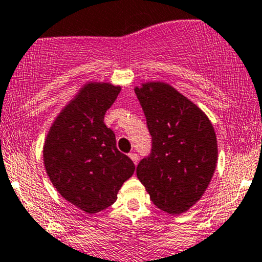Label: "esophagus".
<instances>
[{"label":"esophagus","mask_w":262,"mask_h":262,"mask_svg":"<svg viewBox=\"0 0 262 262\" xmlns=\"http://www.w3.org/2000/svg\"><path fill=\"white\" fill-rule=\"evenodd\" d=\"M129 158H130V159L133 160V163L137 165V164H138V155L136 153H130V154H129Z\"/></svg>","instance_id":"obj_1"}]
</instances>
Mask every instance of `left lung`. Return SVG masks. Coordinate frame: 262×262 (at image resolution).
I'll return each mask as SVG.
<instances>
[{
  "mask_svg": "<svg viewBox=\"0 0 262 262\" xmlns=\"http://www.w3.org/2000/svg\"><path fill=\"white\" fill-rule=\"evenodd\" d=\"M151 136V153L137 166V177L160 210L188 211L208 189L217 163L210 119L196 104L165 82L134 88Z\"/></svg>",
  "mask_w": 262,
  "mask_h": 262,
  "instance_id": "8db88e82",
  "label": "left lung"
}]
</instances>
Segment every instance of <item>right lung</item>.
Segmentation results:
<instances>
[{
  "instance_id": "add662e5",
  "label": "right lung",
  "mask_w": 262,
  "mask_h": 262,
  "mask_svg": "<svg viewBox=\"0 0 262 262\" xmlns=\"http://www.w3.org/2000/svg\"><path fill=\"white\" fill-rule=\"evenodd\" d=\"M120 89L107 82L85 83L59 112L43 145V163L53 186L88 214L109 208L136 169L104 124L105 112Z\"/></svg>"
}]
</instances>
